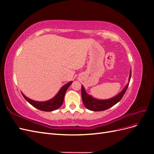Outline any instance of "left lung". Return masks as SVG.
I'll return each mask as SVG.
<instances>
[{
    "label": "left lung",
    "mask_w": 154,
    "mask_h": 154,
    "mask_svg": "<svg viewBox=\"0 0 154 154\" xmlns=\"http://www.w3.org/2000/svg\"><path fill=\"white\" fill-rule=\"evenodd\" d=\"M131 72L132 71H130L128 82L123 89L116 96L107 100H99L95 98V97L92 96L91 95L87 94L84 87L82 85V97L83 103L84 104L85 106L87 109L92 111H103L110 108V107L114 106L116 103H118L122 100L128 87L130 78H131Z\"/></svg>",
    "instance_id": "8db88e82"
}]
</instances>
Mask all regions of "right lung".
<instances>
[{
	"label": "right lung",
	"mask_w": 154,
	"mask_h": 154,
	"mask_svg": "<svg viewBox=\"0 0 154 154\" xmlns=\"http://www.w3.org/2000/svg\"><path fill=\"white\" fill-rule=\"evenodd\" d=\"M72 83V82H70L66 83V85H64L63 87H62V88H60L58 92L56 94L55 96L53 97V98L45 101H37L32 100L26 97L22 92V94L24 96L25 100L28 102L29 103L35 107V108L38 109V110L45 112L53 111L54 110L59 109L63 104L65 94H66L67 88L70 85H71Z\"/></svg>",
	"instance_id": "1"
}]
</instances>
